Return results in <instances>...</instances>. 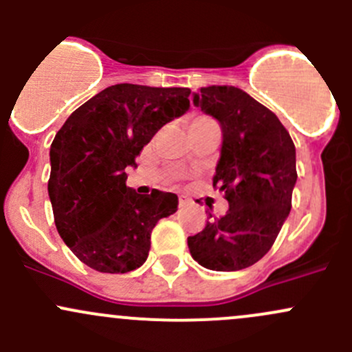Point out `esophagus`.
<instances>
[{
    "label": "esophagus",
    "instance_id": "esophagus-1",
    "mask_svg": "<svg viewBox=\"0 0 352 352\" xmlns=\"http://www.w3.org/2000/svg\"><path fill=\"white\" fill-rule=\"evenodd\" d=\"M192 204V199L187 196H179V206L180 208H186V206Z\"/></svg>",
    "mask_w": 352,
    "mask_h": 352
}]
</instances>
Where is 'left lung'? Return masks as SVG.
Returning a JSON list of instances; mask_svg holds the SVG:
<instances>
[{"instance_id": "left-lung-1", "label": "left lung", "mask_w": 352, "mask_h": 352, "mask_svg": "<svg viewBox=\"0 0 352 352\" xmlns=\"http://www.w3.org/2000/svg\"><path fill=\"white\" fill-rule=\"evenodd\" d=\"M196 107L221 127L223 141L212 184L225 190L228 211L209 218L187 245L211 271H240L261 261L291 211L296 150L281 120L247 91L211 85L192 94Z\"/></svg>"}]
</instances>
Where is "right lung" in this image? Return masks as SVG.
I'll return each mask as SVG.
<instances>
[{"mask_svg":"<svg viewBox=\"0 0 352 352\" xmlns=\"http://www.w3.org/2000/svg\"><path fill=\"white\" fill-rule=\"evenodd\" d=\"M189 88L120 83L67 117L51 144L47 190L63 242L88 267L124 274L144 264L151 230L179 197L126 186L127 168L166 122L190 107Z\"/></svg>","mask_w":352,"mask_h":352,"instance_id":"right-lung-1","label":"right lung"}]
</instances>
